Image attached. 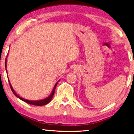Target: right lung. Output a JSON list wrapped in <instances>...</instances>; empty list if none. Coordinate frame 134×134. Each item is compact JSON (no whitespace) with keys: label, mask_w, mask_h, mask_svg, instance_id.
Instances as JSON below:
<instances>
[{"label":"right lung","mask_w":134,"mask_h":134,"mask_svg":"<svg viewBox=\"0 0 134 134\" xmlns=\"http://www.w3.org/2000/svg\"><path fill=\"white\" fill-rule=\"evenodd\" d=\"M5 67H7V59H6V60H5ZM57 83H57L56 84H55L54 87V88H53L52 93H51V94H50V96H48V98H47L44 99H42V100H35V101H32V100H29L25 99H24V98H21V97H20V96H18L17 94L15 93V91H14L13 88H12V86H11V84H10V83H9V86H10V87H11V90H12V92H13V93H14V94H15V95L16 96H17V98L20 99L22 100H23L24 102L27 103V104H30V105H36V106H42V105H45L48 104V103L51 101V99L53 98V95H54V94L55 90V87H56V86H57Z\"/></svg>","instance_id":"right-lung-1"}]
</instances>
